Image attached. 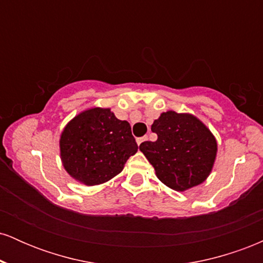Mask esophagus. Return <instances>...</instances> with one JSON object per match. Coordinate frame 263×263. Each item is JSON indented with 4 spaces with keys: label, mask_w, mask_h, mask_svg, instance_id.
<instances>
[{
    "label": "esophagus",
    "mask_w": 263,
    "mask_h": 263,
    "mask_svg": "<svg viewBox=\"0 0 263 263\" xmlns=\"http://www.w3.org/2000/svg\"><path fill=\"white\" fill-rule=\"evenodd\" d=\"M147 140H148V137H140V138H137V144H138V146H140L141 143H143V142L147 141Z\"/></svg>",
    "instance_id": "34e87169"
}]
</instances>
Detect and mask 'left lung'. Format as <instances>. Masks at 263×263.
<instances>
[{"label":"left lung","mask_w":263,"mask_h":263,"mask_svg":"<svg viewBox=\"0 0 263 263\" xmlns=\"http://www.w3.org/2000/svg\"><path fill=\"white\" fill-rule=\"evenodd\" d=\"M157 141H146L140 151L153 165L156 176L173 190L199 185L215 162L218 144L210 129L190 114L167 111L153 122Z\"/></svg>","instance_id":"obj_1"}]
</instances>
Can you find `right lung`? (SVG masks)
Here are the masks:
<instances>
[{"mask_svg":"<svg viewBox=\"0 0 263 263\" xmlns=\"http://www.w3.org/2000/svg\"><path fill=\"white\" fill-rule=\"evenodd\" d=\"M59 144L65 171L85 185H98L117 176L138 149L129 123L101 107L75 116L63 129Z\"/></svg>","mask_w":263,"mask_h":263,"instance_id":"obj_1","label":"right lung"}]
</instances>
